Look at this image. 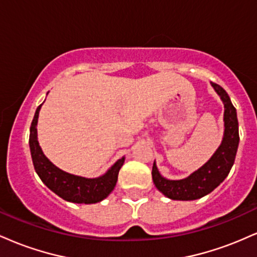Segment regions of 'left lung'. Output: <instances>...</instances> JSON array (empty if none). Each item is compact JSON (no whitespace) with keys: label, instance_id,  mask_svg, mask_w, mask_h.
I'll return each instance as SVG.
<instances>
[{"label":"left lung","instance_id":"1","mask_svg":"<svg viewBox=\"0 0 257 257\" xmlns=\"http://www.w3.org/2000/svg\"><path fill=\"white\" fill-rule=\"evenodd\" d=\"M211 85L220 95L225 105V135L219 149L213 157L199 168L197 172L191 174L188 178L182 180H167L158 172L156 163H153L152 179L153 184L168 198L175 200H194L202 198L214 191L219 186L234 163L239 144L238 132V118L235 107L232 105L228 94L222 87L211 82Z\"/></svg>","mask_w":257,"mask_h":257}]
</instances>
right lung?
<instances>
[{"mask_svg":"<svg viewBox=\"0 0 257 257\" xmlns=\"http://www.w3.org/2000/svg\"><path fill=\"white\" fill-rule=\"evenodd\" d=\"M41 106L42 104L38 106L35 112L30 126V138H29L32 162L38 176L47 187L51 188L53 192L67 202L81 203V204L101 202L113 191L118 179L119 169L124 163V157L118 159L105 175L96 179L81 178L60 170L43 155L42 150L38 145L36 125Z\"/></svg>","mask_w":257,"mask_h":257,"instance_id":"right-lung-1","label":"right lung"}]
</instances>
